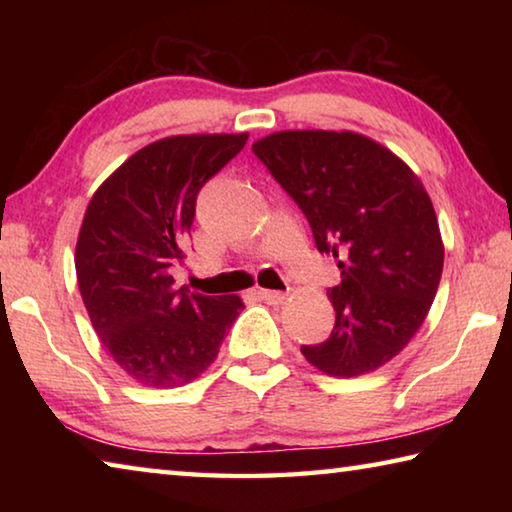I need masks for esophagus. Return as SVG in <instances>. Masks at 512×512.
<instances>
[{"label":"esophagus","instance_id":"1","mask_svg":"<svg viewBox=\"0 0 512 512\" xmlns=\"http://www.w3.org/2000/svg\"><path fill=\"white\" fill-rule=\"evenodd\" d=\"M259 298H262L264 302H268V305H282V302L287 300V293H282V291H268V289H262V291H259Z\"/></svg>","mask_w":512,"mask_h":512}]
</instances>
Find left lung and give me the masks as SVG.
<instances>
[{
	"label": "left lung",
	"mask_w": 512,
	"mask_h": 512,
	"mask_svg": "<svg viewBox=\"0 0 512 512\" xmlns=\"http://www.w3.org/2000/svg\"><path fill=\"white\" fill-rule=\"evenodd\" d=\"M253 151L305 212L341 284L329 291V339L302 345L329 377H359L397 357L427 318L445 246L422 180L402 158L354 131H277Z\"/></svg>",
	"instance_id": "8db88e82"
}]
</instances>
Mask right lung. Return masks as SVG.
<instances>
[{
	"label": "right lung",
	"instance_id": "obj_1",
	"mask_svg": "<svg viewBox=\"0 0 512 512\" xmlns=\"http://www.w3.org/2000/svg\"><path fill=\"white\" fill-rule=\"evenodd\" d=\"M248 133L171 135L103 180L76 239V280L112 361L149 388L189 384L212 366L244 300L176 287L196 196Z\"/></svg>",
	"mask_w": 512,
	"mask_h": 512
}]
</instances>
